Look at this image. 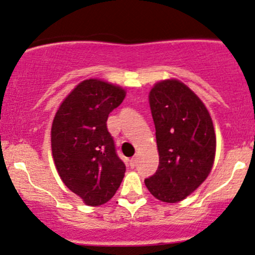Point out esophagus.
<instances>
[{
	"instance_id": "34e87169",
	"label": "esophagus",
	"mask_w": 255,
	"mask_h": 255,
	"mask_svg": "<svg viewBox=\"0 0 255 255\" xmlns=\"http://www.w3.org/2000/svg\"><path fill=\"white\" fill-rule=\"evenodd\" d=\"M136 165H137V157H133L132 159L130 160V166L131 168H135Z\"/></svg>"
}]
</instances>
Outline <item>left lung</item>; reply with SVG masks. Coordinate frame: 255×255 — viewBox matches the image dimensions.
<instances>
[{
  "label": "left lung",
  "mask_w": 255,
  "mask_h": 255,
  "mask_svg": "<svg viewBox=\"0 0 255 255\" xmlns=\"http://www.w3.org/2000/svg\"><path fill=\"white\" fill-rule=\"evenodd\" d=\"M159 165L144 180L157 199L176 203L190 196L209 175L216 137L204 103L175 79L159 81L149 92Z\"/></svg>",
  "instance_id": "1"
}]
</instances>
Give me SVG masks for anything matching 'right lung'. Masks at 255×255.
I'll return each mask as SVG.
<instances>
[{
  "label": "right lung",
  "mask_w": 255,
  "mask_h": 255,
  "mask_svg": "<svg viewBox=\"0 0 255 255\" xmlns=\"http://www.w3.org/2000/svg\"><path fill=\"white\" fill-rule=\"evenodd\" d=\"M125 91L98 79L80 83L59 106L52 123V155L62 181L84 203L105 204L117 192L127 168L118 157L107 119Z\"/></svg>",
  "instance_id": "right-lung-1"
}]
</instances>
